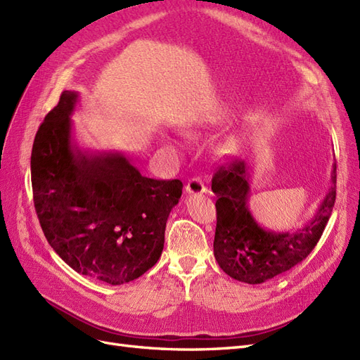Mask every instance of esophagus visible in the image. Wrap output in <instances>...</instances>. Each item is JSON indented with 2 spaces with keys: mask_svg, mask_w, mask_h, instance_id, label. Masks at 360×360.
Instances as JSON below:
<instances>
[{
  "mask_svg": "<svg viewBox=\"0 0 360 360\" xmlns=\"http://www.w3.org/2000/svg\"><path fill=\"white\" fill-rule=\"evenodd\" d=\"M207 191L205 184L202 183V180L200 177H192L188 183H186V192L191 195H201Z\"/></svg>",
  "mask_w": 360,
  "mask_h": 360,
  "instance_id": "obj_1",
  "label": "esophagus"
}]
</instances>
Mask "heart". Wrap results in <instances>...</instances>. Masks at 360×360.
<instances>
[{
  "label": "heart",
  "instance_id": "b5f03b06",
  "mask_svg": "<svg viewBox=\"0 0 360 360\" xmlns=\"http://www.w3.org/2000/svg\"><path fill=\"white\" fill-rule=\"evenodd\" d=\"M236 148H237V146H236L234 141H226V143L222 146V151H224V153H226V155L234 153Z\"/></svg>",
  "mask_w": 360,
  "mask_h": 360
}]
</instances>
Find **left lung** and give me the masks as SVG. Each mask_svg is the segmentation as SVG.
<instances>
[{
    "label": "left lung",
    "instance_id": "left-lung-1",
    "mask_svg": "<svg viewBox=\"0 0 360 360\" xmlns=\"http://www.w3.org/2000/svg\"><path fill=\"white\" fill-rule=\"evenodd\" d=\"M249 181V168L240 159L217 167L212 179L217 197L213 250L226 275L246 284H261L297 266L319 243L335 205L336 165L317 214L292 233L269 231L255 222L248 209Z\"/></svg>",
    "mask_w": 360,
    "mask_h": 360
}]
</instances>
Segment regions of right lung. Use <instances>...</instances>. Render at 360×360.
Instances as JSON below:
<instances>
[{
  "mask_svg": "<svg viewBox=\"0 0 360 360\" xmlns=\"http://www.w3.org/2000/svg\"><path fill=\"white\" fill-rule=\"evenodd\" d=\"M78 93L63 91L31 151L36 213L64 263L89 278L122 285L153 267L183 183L156 180L122 153H84L72 139Z\"/></svg>",
  "mask_w": 360,
  "mask_h": 360,
  "instance_id": "1",
  "label": "right lung"
}]
</instances>
